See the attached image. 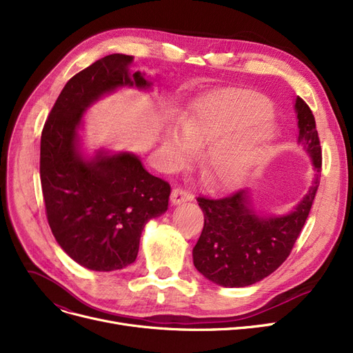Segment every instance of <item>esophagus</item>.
<instances>
[{
  "mask_svg": "<svg viewBox=\"0 0 353 353\" xmlns=\"http://www.w3.org/2000/svg\"><path fill=\"white\" fill-rule=\"evenodd\" d=\"M170 200H172V205H173V206H177V205H180V203L193 200V196H192L190 193H188V192L181 190V189H174V190L172 192Z\"/></svg>",
  "mask_w": 353,
  "mask_h": 353,
  "instance_id": "34e87169",
  "label": "esophagus"
}]
</instances>
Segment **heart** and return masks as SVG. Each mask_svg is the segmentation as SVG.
Returning <instances> with one entry per match:
<instances>
[{
	"label": "heart",
	"mask_w": 353,
	"mask_h": 353,
	"mask_svg": "<svg viewBox=\"0 0 353 353\" xmlns=\"http://www.w3.org/2000/svg\"><path fill=\"white\" fill-rule=\"evenodd\" d=\"M277 136L272 104L249 90L214 91L199 100L180 127L163 130L161 144L172 167H180L203 148L200 172L213 190H234L266 159Z\"/></svg>",
	"instance_id": "obj_1"
}]
</instances>
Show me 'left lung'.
Here are the masks:
<instances>
[{
	"mask_svg": "<svg viewBox=\"0 0 353 353\" xmlns=\"http://www.w3.org/2000/svg\"><path fill=\"white\" fill-rule=\"evenodd\" d=\"M298 143L309 156L314 177L302 200L289 213L257 210L249 189L229 197H199L205 226L193 248L194 268L208 281L223 288H246L273 273L289 256L309 216L319 188L322 150L316 123L309 105L294 99Z\"/></svg>",
	"mask_w": 353,
	"mask_h": 353,
	"instance_id": "8db88e82",
	"label": "left lung"
}]
</instances>
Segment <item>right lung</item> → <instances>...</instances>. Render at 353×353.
Masks as SVG:
<instances>
[{"instance_id": "1", "label": "right lung", "mask_w": 353, "mask_h": 353, "mask_svg": "<svg viewBox=\"0 0 353 353\" xmlns=\"http://www.w3.org/2000/svg\"><path fill=\"white\" fill-rule=\"evenodd\" d=\"M133 57L105 55L64 85L41 133L40 177L48 225L60 248L96 272L121 270L139 253L148 220L169 208V183L148 173L132 152L85 153V111L121 88L152 92L154 81L130 70Z\"/></svg>"}]
</instances>
